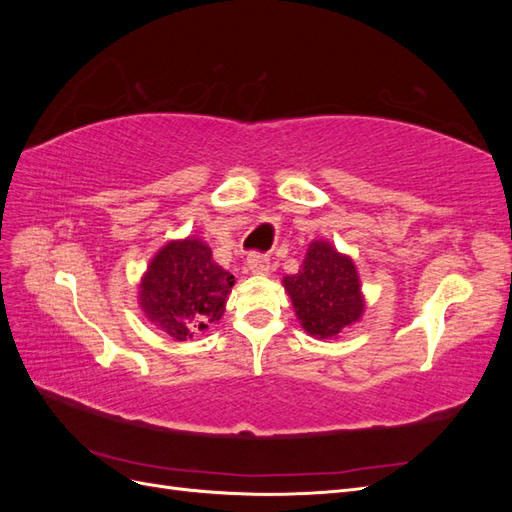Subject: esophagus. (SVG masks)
I'll return each instance as SVG.
<instances>
[{
    "instance_id": "1",
    "label": "esophagus",
    "mask_w": 512,
    "mask_h": 512,
    "mask_svg": "<svg viewBox=\"0 0 512 512\" xmlns=\"http://www.w3.org/2000/svg\"><path fill=\"white\" fill-rule=\"evenodd\" d=\"M271 269V262L265 254H250L247 258V271L254 273V275H265Z\"/></svg>"
}]
</instances>
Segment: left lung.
<instances>
[{
    "label": "left lung",
    "instance_id": "1",
    "mask_svg": "<svg viewBox=\"0 0 512 512\" xmlns=\"http://www.w3.org/2000/svg\"><path fill=\"white\" fill-rule=\"evenodd\" d=\"M301 327L316 339H333L359 322L365 309L354 260L329 241H312L299 273L284 277Z\"/></svg>",
    "mask_w": 512,
    "mask_h": 512
}]
</instances>
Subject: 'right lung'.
<instances>
[{"instance_id": "right-lung-1", "label": "right lung", "mask_w": 512, "mask_h": 512, "mask_svg": "<svg viewBox=\"0 0 512 512\" xmlns=\"http://www.w3.org/2000/svg\"><path fill=\"white\" fill-rule=\"evenodd\" d=\"M232 286L235 275L213 260L205 241H168L138 284V305L153 327L183 342L224 316Z\"/></svg>"}]
</instances>
